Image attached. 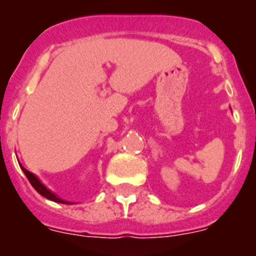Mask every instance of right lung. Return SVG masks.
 I'll use <instances>...</instances> for the list:
<instances>
[{
	"label": "right lung",
	"mask_w": 256,
	"mask_h": 256,
	"mask_svg": "<svg viewBox=\"0 0 256 256\" xmlns=\"http://www.w3.org/2000/svg\"><path fill=\"white\" fill-rule=\"evenodd\" d=\"M20 167L22 168V171L24 172L26 177L28 178V180H30V183L32 184V187L34 188V190H37L40 196H43V197H46L47 200H53V202H56V203H63V204H74V203L68 202V200H62V198H59L56 193H53L50 190H48V188L46 187V186L43 184L40 180H38V177L36 176V174H33L32 172L27 171V170H26L23 166H20Z\"/></svg>",
	"instance_id": "right-lung-1"
}]
</instances>
